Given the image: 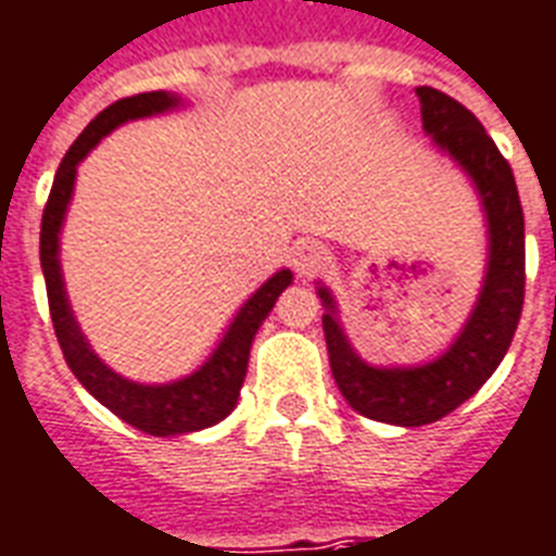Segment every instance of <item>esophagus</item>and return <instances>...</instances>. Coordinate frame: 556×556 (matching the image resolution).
Here are the masks:
<instances>
[{"label": "esophagus", "instance_id": "1", "mask_svg": "<svg viewBox=\"0 0 556 556\" xmlns=\"http://www.w3.org/2000/svg\"><path fill=\"white\" fill-rule=\"evenodd\" d=\"M326 262H329V250L320 248V244H303L294 253V270L303 277H312L320 268H326Z\"/></svg>", "mask_w": 556, "mask_h": 556}]
</instances>
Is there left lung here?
I'll use <instances>...</instances> for the list:
<instances>
[{"label":"left lung","instance_id":"1","mask_svg":"<svg viewBox=\"0 0 556 556\" xmlns=\"http://www.w3.org/2000/svg\"><path fill=\"white\" fill-rule=\"evenodd\" d=\"M422 127L464 165L484 201L490 222V268L478 306L446 355L414 370H376L346 344L326 288L324 334L329 364L344 400L358 414L391 426H429L464 405L502 364L525 303V215L514 168L484 125L446 92L417 87Z\"/></svg>","mask_w":556,"mask_h":556}]
</instances>
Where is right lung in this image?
I'll list each match as a JSON object with an SVG mask.
<instances>
[{"instance_id": "right-lung-1", "label": "right lung", "mask_w": 556, "mask_h": 556, "mask_svg": "<svg viewBox=\"0 0 556 556\" xmlns=\"http://www.w3.org/2000/svg\"><path fill=\"white\" fill-rule=\"evenodd\" d=\"M177 99L168 92H139L130 99H122L101 110L99 116L92 118L90 125L84 127L75 142L70 146L66 156L58 165L52 192L42 210L40 224V265L42 277H46V294H49V315H52L54 334L63 350V358L70 364V370L78 376V381L96 400L125 419L127 426L154 434V438H168V434H189V431L210 429L215 422H222L239 400L241 381L248 372V355L253 334L268 317V312L282 294V288L291 282V270H279L277 277H270L265 286L250 296L241 306L232 326L224 334L218 350L212 358L203 364L201 370L192 372L189 379H180L175 384H134V381L122 379L116 372L104 367L84 341L78 324L70 312L66 303V291H63L61 279V262H58V232H61L63 212L70 203L72 184H75V165L87 156L96 142L113 127L127 122V118H142L151 113H163V110L175 108Z\"/></svg>"}]
</instances>
